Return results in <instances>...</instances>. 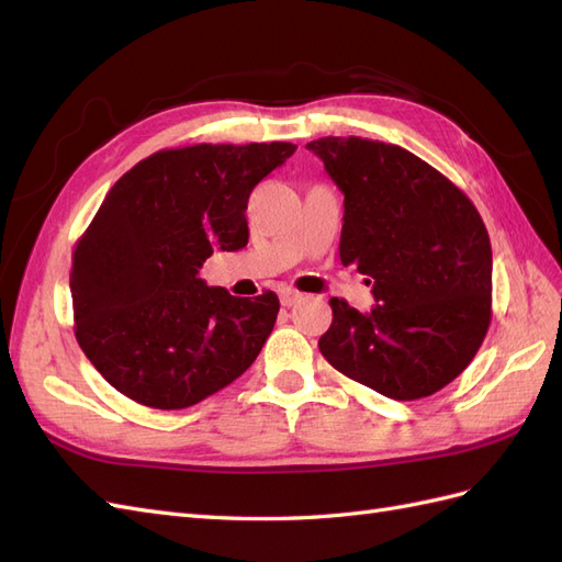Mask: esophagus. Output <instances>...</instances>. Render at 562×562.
I'll use <instances>...</instances> for the list:
<instances>
[{
	"instance_id": "34e87169",
	"label": "esophagus",
	"mask_w": 562,
	"mask_h": 562,
	"mask_svg": "<svg viewBox=\"0 0 562 562\" xmlns=\"http://www.w3.org/2000/svg\"><path fill=\"white\" fill-rule=\"evenodd\" d=\"M279 300L283 307H293V304H297L302 300V293L293 291V288H283V291L279 293Z\"/></svg>"
}]
</instances>
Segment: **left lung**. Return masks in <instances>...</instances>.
Segmentation results:
<instances>
[{
    "instance_id": "obj_1",
    "label": "left lung",
    "mask_w": 562,
    "mask_h": 562,
    "mask_svg": "<svg viewBox=\"0 0 562 562\" xmlns=\"http://www.w3.org/2000/svg\"><path fill=\"white\" fill-rule=\"evenodd\" d=\"M345 194L339 260L368 277V314L330 300L318 349L342 375L396 401L436 394L481 349L492 318V248L471 199L398 145H307Z\"/></svg>"
}]
</instances>
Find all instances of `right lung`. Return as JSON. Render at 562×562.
Here are the masks:
<instances>
[{
    "mask_svg": "<svg viewBox=\"0 0 562 562\" xmlns=\"http://www.w3.org/2000/svg\"><path fill=\"white\" fill-rule=\"evenodd\" d=\"M297 145L161 149L114 182L72 252L81 351L131 401L182 411L244 375L277 323L279 297H234L199 269L248 244L252 187Z\"/></svg>",
    "mask_w": 562,
    "mask_h": 562,
    "instance_id": "add662e5",
    "label": "right lung"
}]
</instances>
